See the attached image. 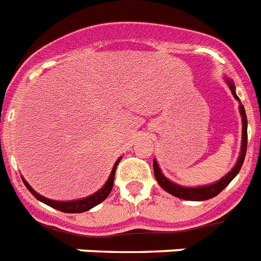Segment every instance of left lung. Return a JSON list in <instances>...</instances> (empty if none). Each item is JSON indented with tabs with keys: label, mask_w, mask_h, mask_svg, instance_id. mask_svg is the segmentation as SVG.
<instances>
[{
	"label": "left lung",
	"mask_w": 261,
	"mask_h": 261,
	"mask_svg": "<svg viewBox=\"0 0 261 261\" xmlns=\"http://www.w3.org/2000/svg\"><path fill=\"white\" fill-rule=\"evenodd\" d=\"M228 85L231 88L232 94L236 100H239L238 94L234 93V87L232 81L227 80ZM240 113H242L243 117V140H242V152H240V157H239L238 163L233 167L229 173L223 177L220 181L215 182L212 185H206V187H199V188H187V187H181V185L174 184V182L169 181L164 174L160 172V168L157 165L156 160H153V171H154V177H156L157 182L160 185L161 188L165 189L168 193L176 196L178 199L184 200H191V201H203V200L212 199L215 196H217L219 193L223 191L225 187H227L229 182L233 180V177L239 173V171L242 169V165L244 163L245 159V152H247V139H248V135H247V115H245V109L243 107V104L240 102Z\"/></svg>",
	"instance_id": "obj_1"
}]
</instances>
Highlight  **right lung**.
I'll list each match as a JSON object with an SVG mask.
<instances>
[{"mask_svg": "<svg viewBox=\"0 0 261 261\" xmlns=\"http://www.w3.org/2000/svg\"><path fill=\"white\" fill-rule=\"evenodd\" d=\"M118 163H120V159H118L117 163H116L115 167H113V169H112V173L111 176H109V178H108L107 184H105L104 187L98 191V192H96L92 196H88V197H85V199L74 200V201H55V200L46 199V197H44V196L38 195V193L36 192V191H34V189L32 188V187H30V185L28 184L23 178L22 180L25 187L29 189V192L32 193L36 199L42 201V203H45L46 205L51 206V208H56V210L61 211V212H65V213H81V212H87V211H89L90 208L98 205L101 201H104L108 196H109L112 188H113V180H115L116 168H117Z\"/></svg>", "mask_w": 261, "mask_h": 261, "instance_id": "right-lung-1", "label": "right lung"}]
</instances>
